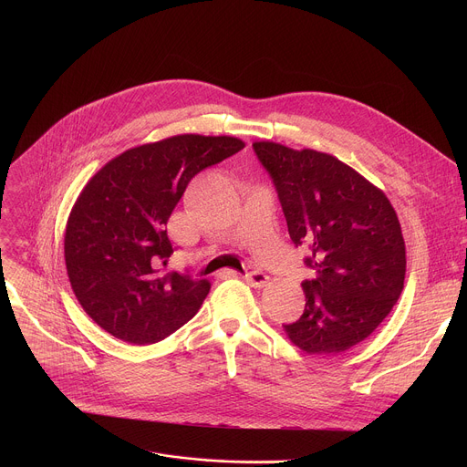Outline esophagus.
Listing matches in <instances>:
<instances>
[{"instance_id": "34e87169", "label": "esophagus", "mask_w": 467, "mask_h": 467, "mask_svg": "<svg viewBox=\"0 0 467 467\" xmlns=\"http://www.w3.org/2000/svg\"><path fill=\"white\" fill-rule=\"evenodd\" d=\"M268 275L265 274H262V272H249V274H245L244 275V281L249 285V286H253V288H262L265 283H268Z\"/></svg>"}]
</instances>
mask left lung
I'll use <instances>...</instances> for the list:
<instances>
[{"label": "left lung", "mask_w": 467, "mask_h": 467, "mask_svg": "<svg viewBox=\"0 0 467 467\" xmlns=\"http://www.w3.org/2000/svg\"><path fill=\"white\" fill-rule=\"evenodd\" d=\"M274 179L296 245H305V310L283 325L310 355H335L366 340L403 292L407 253L401 223L380 188L337 157L254 142Z\"/></svg>", "instance_id": "1"}]
</instances>
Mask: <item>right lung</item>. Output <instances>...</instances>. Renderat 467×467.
<instances>
[{
  "label": "right lung",
  "mask_w": 467,
  "mask_h": 467,
  "mask_svg": "<svg viewBox=\"0 0 467 467\" xmlns=\"http://www.w3.org/2000/svg\"><path fill=\"white\" fill-rule=\"evenodd\" d=\"M234 137L177 135L109 161L66 223L64 260L83 310L114 338L146 346L170 337L203 305L211 283L166 272V223L199 171L244 150Z\"/></svg>",
  "instance_id": "obj_1"
}]
</instances>
